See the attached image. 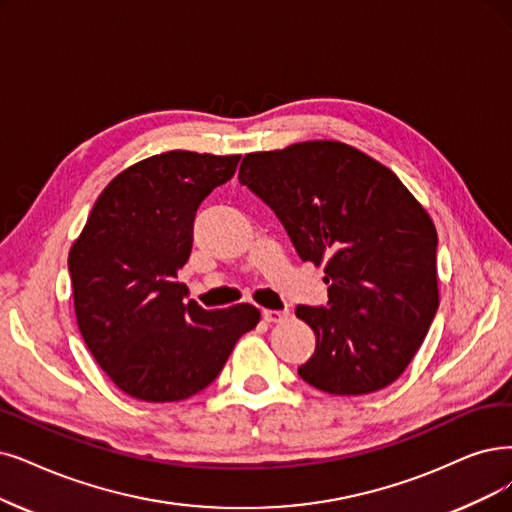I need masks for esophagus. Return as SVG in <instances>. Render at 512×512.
Here are the masks:
<instances>
[{
    "label": "esophagus",
    "instance_id": "34e87169",
    "mask_svg": "<svg viewBox=\"0 0 512 512\" xmlns=\"http://www.w3.org/2000/svg\"><path fill=\"white\" fill-rule=\"evenodd\" d=\"M262 317H264V321H269V323H279V321H283V319H288V311H271V309H264V311H262Z\"/></svg>",
    "mask_w": 512,
    "mask_h": 512
}]
</instances>
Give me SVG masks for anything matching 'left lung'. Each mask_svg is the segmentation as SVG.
I'll list each match as a JSON object with an SVG mask.
<instances>
[{"mask_svg":"<svg viewBox=\"0 0 512 512\" xmlns=\"http://www.w3.org/2000/svg\"><path fill=\"white\" fill-rule=\"evenodd\" d=\"M239 182L275 212L304 262L325 267L327 306H296L317 338L298 376L330 395L395 382L439 309L437 231L418 199L338 140L248 153Z\"/></svg>","mask_w":512,"mask_h":512,"instance_id":"left-lung-1","label":"left lung"}]
</instances>
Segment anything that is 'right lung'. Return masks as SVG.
<instances>
[{
  "label": "right lung",
  "instance_id": "1",
  "mask_svg": "<svg viewBox=\"0 0 512 512\" xmlns=\"http://www.w3.org/2000/svg\"><path fill=\"white\" fill-rule=\"evenodd\" d=\"M241 155L168 151L117 174L69 252L79 332L126 395L166 403L216 380L256 327L252 304L206 311L178 281L199 203L231 180Z\"/></svg>",
  "mask_w": 512,
  "mask_h": 512
}]
</instances>
